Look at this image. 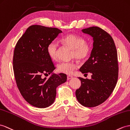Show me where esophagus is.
Returning a JSON list of instances; mask_svg holds the SVG:
<instances>
[{
  "label": "esophagus",
  "mask_w": 130,
  "mask_h": 130,
  "mask_svg": "<svg viewBox=\"0 0 130 130\" xmlns=\"http://www.w3.org/2000/svg\"><path fill=\"white\" fill-rule=\"evenodd\" d=\"M73 78V77L72 76H71V75H68L67 76V79L68 80H70V79H72Z\"/></svg>",
  "instance_id": "1"
}]
</instances>
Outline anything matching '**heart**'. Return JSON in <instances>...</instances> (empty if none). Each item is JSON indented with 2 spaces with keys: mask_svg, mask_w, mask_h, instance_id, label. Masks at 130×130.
I'll return each mask as SVG.
<instances>
[{
  "mask_svg": "<svg viewBox=\"0 0 130 130\" xmlns=\"http://www.w3.org/2000/svg\"><path fill=\"white\" fill-rule=\"evenodd\" d=\"M63 44L72 50L71 58H75L79 61H83L88 58L92 51V45L89 41L80 35L73 34H69L62 37ZM47 53L53 60L58 59L59 50L58 44L55 41L51 42L47 46ZM78 68V65L74 62H62L58 65L57 70L59 73L71 75Z\"/></svg>",
  "mask_w": 130,
  "mask_h": 130,
  "instance_id": "obj_1",
  "label": "heart"
}]
</instances>
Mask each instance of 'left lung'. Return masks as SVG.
I'll use <instances>...</instances> for the list:
<instances>
[{
	"label": "left lung",
	"mask_w": 130,
	"mask_h": 130,
	"mask_svg": "<svg viewBox=\"0 0 130 130\" xmlns=\"http://www.w3.org/2000/svg\"><path fill=\"white\" fill-rule=\"evenodd\" d=\"M93 37V48L90 57L79 71L92 74L90 79L79 77L82 85L75 91L76 98L82 105L95 107L107 99L118 79V53L112 37L99 27L82 30Z\"/></svg>",
	"instance_id": "1"
}]
</instances>
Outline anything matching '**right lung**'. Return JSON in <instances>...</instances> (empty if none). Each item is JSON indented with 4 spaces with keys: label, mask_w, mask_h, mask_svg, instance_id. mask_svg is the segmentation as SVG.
<instances>
[{
    "label": "right lung",
    "mask_w": 130,
    "mask_h": 130,
    "mask_svg": "<svg viewBox=\"0 0 130 130\" xmlns=\"http://www.w3.org/2000/svg\"><path fill=\"white\" fill-rule=\"evenodd\" d=\"M62 31L56 27L35 25L27 28L15 47L12 63L16 83L24 99L39 108L54 102L56 88L67 81V75L50 74L56 68L47 53V46Z\"/></svg>",
    "instance_id": "right-lung-1"
}]
</instances>
